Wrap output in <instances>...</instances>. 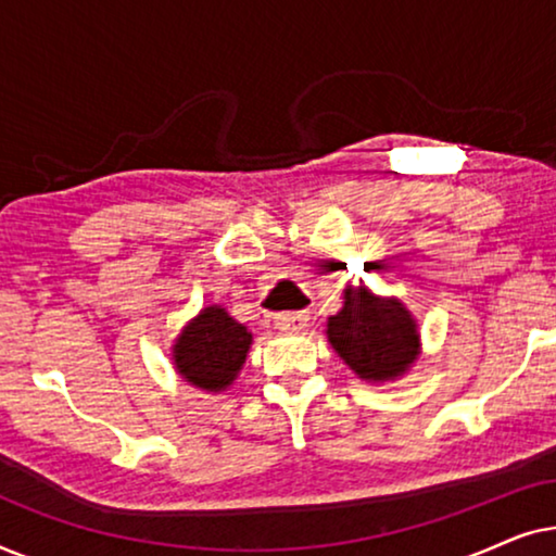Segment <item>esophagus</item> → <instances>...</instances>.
I'll return each instance as SVG.
<instances>
[{"label": "esophagus", "instance_id": "34e87169", "mask_svg": "<svg viewBox=\"0 0 556 556\" xmlns=\"http://www.w3.org/2000/svg\"><path fill=\"white\" fill-rule=\"evenodd\" d=\"M308 326V311H291L276 316V329L286 333H299Z\"/></svg>", "mask_w": 556, "mask_h": 556}]
</instances>
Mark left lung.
<instances>
[{"mask_svg":"<svg viewBox=\"0 0 556 556\" xmlns=\"http://www.w3.org/2000/svg\"><path fill=\"white\" fill-rule=\"evenodd\" d=\"M326 337L359 379L390 382L405 375L420 354L415 318L397 299H379L349 286L344 306L326 324Z\"/></svg>","mask_w":556,"mask_h":556,"instance_id":"left-lung-1","label":"left lung"}]
</instances>
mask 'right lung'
Returning a JSON list of instances; mask_svg holds the SVG:
<instances>
[{
  "label": "right lung",
  "instance_id": "add662e5",
  "mask_svg": "<svg viewBox=\"0 0 556 556\" xmlns=\"http://www.w3.org/2000/svg\"><path fill=\"white\" fill-rule=\"evenodd\" d=\"M253 333L223 306H207L174 341L172 359L181 379L207 392H223L240 375Z\"/></svg>",
  "mask_w": 556,
  "mask_h": 556
}]
</instances>
